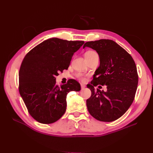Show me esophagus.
Instances as JSON below:
<instances>
[{"mask_svg":"<svg viewBox=\"0 0 153 153\" xmlns=\"http://www.w3.org/2000/svg\"><path fill=\"white\" fill-rule=\"evenodd\" d=\"M86 86L85 85H84V84H81V88H82V89H85V87Z\"/></svg>","mask_w":153,"mask_h":153,"instance_id":"esophagus-1","label":"esophagus"}]
</instances>
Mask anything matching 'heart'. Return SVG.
Returning a JSON list of instances; mask_svg holds the SVG:
<instances>
[{
	"label": "heart",
	"mask_w": 153,
	"mask_h": 153,
	"mask_svg": "<svg viewBox=\"0 0 153 153\" xmlns=\"http://www.w3.org/2000/svg\"><path fill=\"white\" fill-rule=\"evenodd\" d=\"M97 55L96 52H95L94 51H92V50H89L87 51V52H85V59H88V58H91L94 55ZM76 76L79 78V80H80L82 82H85L86 80V77L85 75H84L82 73H78L76 75Z\"/></svg>",
	"instance_id": "obj_1"
}]
</instances>
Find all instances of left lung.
<instances>
[{
    "label": "left lung",
    "mask_w": 153,
    "mask_h": 153,
    "mask_svg": "<svg viewBox=\"0 0 153 153\" xmlns=\"http://www.w3.org/2000/svg\"><path fill=\"white\" fill-rule=\"evenodd\" d=\"M85 47L96 50L100 61L93 80L87 85L92 92L86 101L88 111L98 121H115L126 112L135 98L138 81L135 61L130 54L110 39L88 41ZM99 84L106 85L108 91H96L94 87Z\"/></svg>",
    "instance_id": "1"
}]
</instances>
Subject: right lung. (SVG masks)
<instances>
[{
  "label": "right lung",
  "mask_w": 153,
  "mask_h": 153,
  "mask_svg": "<svg viewBox=\"0 0 153 153\" xmlns=\"http://www.w3.org/2000/svg\"><path fill=\"white\" fill-rule=\"evenodd\" d=\"M84 43L83 41L50 38L25 56L19 71V92L36 121L42 124L58 121L66 112L68 92L80 91L79 83L73 79L58 86L55 76L68 69L74 53Z\"/></svg>",
  "instance_id": "right-lung-1"
}]
</instances>
